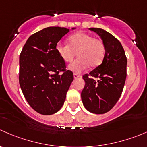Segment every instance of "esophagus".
Wrapping results in <instances>:
<instances>
[{
  "label": "esophagus",
  "instance_id": "obj_1",
  "mask_svg": "<svg viewBox=\"0 0 147 147\" xmlns=\"http://www.w3.org/2000/svg\"><path fill=\"white\" fill-rule=\"evenodd\" d=\"M73 75H74V78H75V79H77V78H80L81 77V75L78 73H74Z\"/></svg>",
  "mask_w": 147,
  "mask_h": 147
}]
</instances>
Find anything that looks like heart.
<instances>
[{"mask_svg": "<svg viewBox=\"0 0 147 147\" xmlns=\"http://www.w3.org/2000/svg\"><path fill=\"white\" fill-rule=\"evenodd\" d=\"M57 52L66 62H71L75 55L78 57L68 66L69 70L80 72L88 67H96L102 62L105 53V47L101 39L93 38L87 33L79 32L68 38V44L59 43Z\"/></svg>", "mask_w": 147, "mask_h": 147, "instance_id": "heart-1", "label": "heart"}]
</instances>
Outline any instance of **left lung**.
<instances>
[{
    "label": "left lung",
    "instance_id": "left-lung-1",
    "mask_svg": "<svg viewBox=\"0 0 147 147\" xmlns=\"http://www.w3.org/2000/svg\"><path fill=\"white\" fill-rule=\"evenodd\" d=\"M100 36L105 47L102 62L85 74V84L81 98L85 108L95 114H102L111 109L121 95L126 78L127 59L121 42L108 31L90 28ZM98 78L95 81L93 78Z\"/></svg>",
    "mask_w": 147,
    "mask_h": 147
}]
</instances>
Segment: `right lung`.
Listing matches in <instances>:
<instances>
[{
	"instance_id": "right-lung-1",
	"label": "right lung",
	"mask_w": 147,
	"mask_h": 147,
	"mask_svg": "<svg viewBox=\"0 0 147 147\" xmlns=\"http://www.w3.org/2000/svg\"><path fill=\"white\" fill-rule=\"evenodd\" d=\"M69 31L59 26L44 28L27 39L20 54V87L30 106L40 114L59 111L74 79L56 49Z\"/></svg>"
}]
</instances>
